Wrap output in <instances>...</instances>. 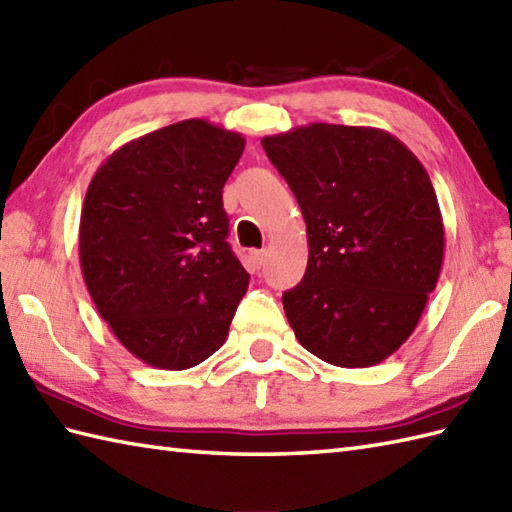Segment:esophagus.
<instances>
[{
  "mask_svg": "<svg viewBox=\"0 0 512 512\" xmlns=\"http://www.w3.org/2000/svg\"><path fill=\"white\" fill-rule=\"evenodd\" d=\"M250 262L255 268H262L266 262V250H250Z\"/></svg>",
  "mask_w": 512,
  "mask_h": 512,
  "instance_id": "esophagus-1",
  "label": "esophagus"
}]
</instances>
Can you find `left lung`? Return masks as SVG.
Here are the masks:
<instances>
[{
  "instance_id": "8db88e82",
  "label": "left lung",
  "mask_w": 512,
  "mask_h": 512,
  "mask_svg": "<svg viewBox=\"0 0 512 512\" xmlns=\"http://www.w3.org/2000/svg\"><path fill=\"white\" fill-rule=\"evenodd\" d=\"M306 220L308 268L284 292L299 343L372 367L405 343L438 284L444 224L422 162L376 127L310 123L262 138Z\"/></svg>"
}]
</instances>
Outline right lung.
<instances>
[{"mask_svg":"<svg viewBox=\"0 0 512 512\" xmlns=\"http://www.w3.org/2000/svg\"><path fill=\"white\" fill-rule=\"evenodd\" d=\"M244 145L242 134L189 118L118 147L85 193V286L116 339L151 367L206 361L246 295L222 204Z\"/></svg>","mask_w":512,"mask_h":512,"instance_id":"1","label":"right lung"}]
</instances>
